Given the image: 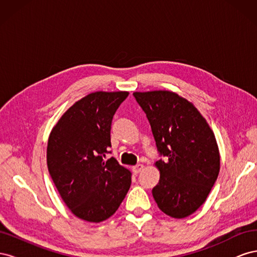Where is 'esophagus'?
<instances>
[{"mask_svg":"<svg viewBox=\"0 0 257 257\" xmlns=\"http://www.w3.org/2000/svg\"><path fill=\"white\" fill-rule=\"evenodd\" d=\"M143 168H144V165L138 164V165H136V166H134V167H132V172L134 173V175H138L139 173L142 172Z\"/></svg>","mask_w":257,"mask_h":257,"instance_id":"obj_1","label":"esophagus"}]
</instances>
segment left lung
Segmentation results:
<instances>
[{"label": "left lung", "mask_w": 257, "mask_h": 257, "mask_svg": "<svg viewBox=\"0 0 257 257\" xmlns=\"http://www.w3.org/2000/svg\"><path fill=\"white\" fill-rule=\"evenodd\" d=\"M151 125L160 155V181L152 189L159 208L183 219L203 205L220 172L212 130L197 108L170 91L134 92Z\"/></svg>", "instance_id": "8db88e82"}]
</instances>
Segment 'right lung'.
<instances>
[{"label":"right lung","instance_id":"1","mask_svg":"<svg viewBox=\"0 0 257 257\" xmlns=\"http://www.w3.org/2000/svg\"><path fill=\"white\" fill-rule=\"evenodd\" d=\"M127 96L125 91L90 93L68 108L49 135V174L65 205L83 221L110 217L131 186L130 170L114 158L105 160L113 114Z\"/></svg>","mask_w":257,"mask_h":257}]
</instances>
